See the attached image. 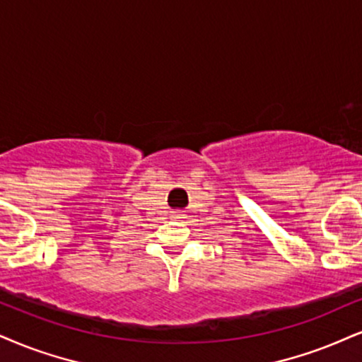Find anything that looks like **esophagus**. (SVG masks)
<instances>
[{
    "instance_id": "obj_1",
    "label": "esophagus",
    "mask_w": 362,
    "mask_h": 362,
    "mask_svg": "<svg viewBox=\"0 0 362 362\" xmlns=\"http://www.w3.org/2000/svg\"><path fill=\"white\" fill-rule=\"evenodd\" d=\"M173 218H174V220H182V218H185V213L174 211V213H173Z\"/></svg>"
}]
</instances>
